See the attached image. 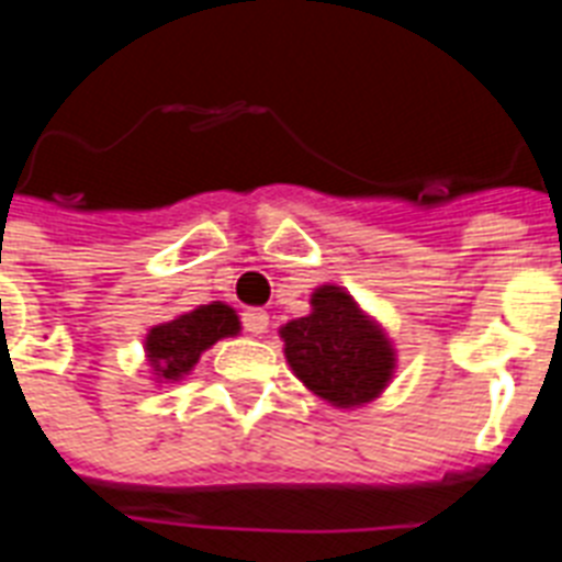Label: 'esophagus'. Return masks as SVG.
Here are the masks:
<instances>
[{
    "label": "esophagus",
    "instance_id": "esophagus-1",
    "mask_svg": "<svg viewBox=\"0 0 562 562\" xmlns=\"http://www.w3.org/2000/svg\"><path fill=\"white\" fill-rule=\"evenodd\" d=\"M241 326L250 335H262L268 329V312L265 308H245L241 312Z\"/></svg>",
    "mask_w": 562,
    "mask_h": 562
}]
</instances>
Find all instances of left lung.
<instances>
[{
	"instance_id": "left-lung-1",
	"label": "left lung",
	"mask_w": 562,
	"mask_h": 562,
	"mask_svg": "<svg viewBox=\"0 0 562 562\" xmlns=\"http://www.w3.org/2000/svg\"><path fill=\"white\" fill-rule=\"evenodd\" d=\"M312 306V315L282 329L289 364L317 396L335 405L370 402L391 379L387 341L364 321L350 294L335 285L317 289Z\"/></svg>"
}]
</instances>
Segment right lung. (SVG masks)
<instances>
[{
	"label": "right lung",
	"instance_id": "obj_1",
	"mask_svg": "<svg viewBox=\"0 0 562 562\" xmlns=\"http://www.w3.org/2000/svg\"><path fill=\"white\" fill-rule=\"evenodd\" d=\"M236 333V312L224 303H212V306L194 308L189 315H180L178 321L154 326L145 350L162 379H178L192 370V364L201 359L206 347Z\"/></svg>",
	"mask_w": 562,
	"mask_h": 562
}]
</instances>
